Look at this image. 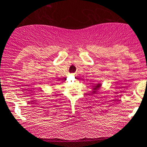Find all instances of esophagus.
Masks as SVG:
<instances>
[{
    "label": "esophagus",
    "mask_w": 147,
    "mask_h": 147,
    "mask_svg": "<svg viewBox=\"0 0 147 147\" xmlns=\"http://www.w3.org/2000/svg\"><path fill=\"white\" fill-rule=\"evenodd\" d=\"M72 75H73V76H75V74H73Z\"/></svg>",
    "instance_id": "34e87169"
}]
</instances>
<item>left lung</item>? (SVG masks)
Returning <instances> with one entry per match:
<instances>
[{
	"mask_svg": "<svg viewBox=\"0 0 147 147\" xmlns=\"http://www.w3.org/2000/svg\"><path fill=\"white\" fill-rule=\"evenodd\" d=\"M100 86H101V84H99L96 85L95 86H94V87H93L94 91H93V92H93V93H96V92H96V91H97V89H98L100 87Z\"/></svg>",
	"mask_w": 147,
	"mask_h": 147,
	"instance_id": "8db88e82",
	"label": "left lung"
}]
</instances>
